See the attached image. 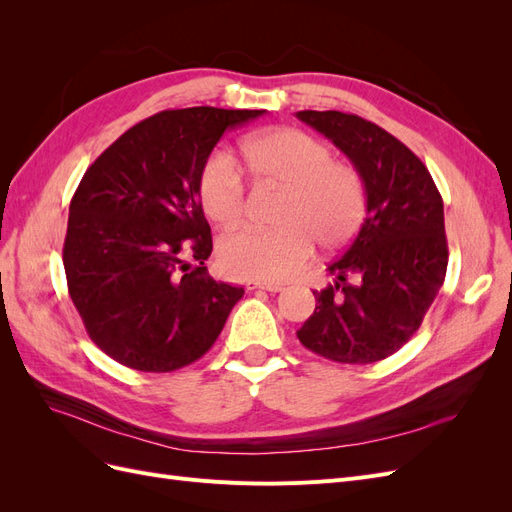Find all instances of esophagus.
Segmentation results:
<instances>
[{
	"instance_id": "34e87169",
	"label": "esophagus",
	"mask_w": 512,
	"mask_h": 512,
	"mask_svg": "<svg viewBox=\"0 0 512 512\" xmlns=\"http://www.w3.org/2000/svg\"><path fill=\"white\" fill-rule=\"evenodd\" d=\"M247 290H267V292H282L284 286L275 282H247Z\"/></svg>"
}]
</instances>
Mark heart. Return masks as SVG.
Instances as JSON below:
<instances>
[{
	"instance_id": "heart-1",
	"label": "heart",
	"mask_w": 512,
	"mask_h": 512,
	"mask_svg": "<svg viewBox=\"0 0 512 512\" xmlns=\"http://www.w3.org/2000/svg\"><path fill=\"white\" fill-rule=\"evenodd\" d=\"M241 160L258 185H280L284 198L277 228H239L220 239L222 269L241 280L282 282L299 273L316 241L335 250L346 245L365 218V183L350 162L331 158L316 136L275 128L241 143ZM200 205L220 226L245 213V185L226 156H213L198 179Z\"/></svg>"
}]
</instances>
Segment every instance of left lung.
<instances>
[{
  "mask_svg": "<svg viewBox=\"0 0 512 512\" xmlns=\"http://www.w3.org/2000/svg\"><path fill=\"white\" fill-rule=\"evenodd\" d=\"M359 170L367 218L329 265L335 282L314 290L316 309L297 331L324 359L376 363L418 331L444 284V205L427 166L393 134L359 115L299 111Z\"/></svg>",
  "mask_w": 512,
  "mask_h": 512,
  "instance_id": "left-lung-1",
  "label": "left lung"
}]
</instances>
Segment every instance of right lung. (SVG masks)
<instances>
[{
  "mask_svg": "<svg viewBox=\"0 0 512 512\" xmlns=\"http://www.w3.org/2000/svg\"><path fill=\"white\" fill-rule=\"evenodd\" d=\"M262 111H162L87 168L70 203V299L102 352L166 374L198 361L222 333L241 286L215 282L198 179L222 134Z\"/></svg>",
  "mask_w": 512,
  "mask_h": 512,
  "instance_id": "add662e5",
  "label": "right lung"
}]
</instances>
